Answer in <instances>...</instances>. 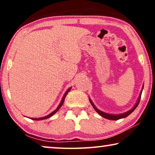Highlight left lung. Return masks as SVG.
I'll list each match as a JSON object with an SVG mask.
<instances>
[{"label":"left lung","mask_w":155,"mask_h":155,"mask_svg":"<svg viewBox=\"0 0 155 155\" xmlns=\"http://www.w3.org/2000/svg\"><path fill=\"white\" fill-rule=\"evenodd\" d=\"M142 92H143V91H141V93H140V97H139L138 99H137V103L135 104V105L134 106V107H133V109H130V111H128L126 112V113H124V114H115V115H114V114H107V113H105V112L101 111H100V110H99L98 109H97V108L94 106V104L92 103V100H91L90 99V101L91 104L92 105L93 108H94V109L95 111H96L97 112V113H98V114H99V115L101 116H102V117H104V118H107V119L116 120L120 119V118H126V117H127V116L130 115V114L131 113H132V112H133V111H134V110H135V109H136V107H137V105L139 104L140 100V98H141V94H142Z\"/></svg>","instance_id":"1"}]
</instances>
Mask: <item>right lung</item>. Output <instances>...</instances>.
I'll return each mask as SVG.
<instances>
[{
	"label": "right lung",
	"instance_id": "obj_1",
	"mask_svg": "<svg viewBox=\"0 0 155 155\" xmlns=\"http://www.w3.org/2000/svg\"><path fill=\"white\" fill-rule=\"evenodd\" d=\"M71 87H70L68 90L66 92H65V94L63 95V99H62V100H61V103H60V104L58 105V107L56 108V109L55 110V111H54L52 112V113H51L50 114H48V116H44V117H42V118H31V119H32V120H44V119H46V118H50L51 116H52L53 115H54V114H56L57 111H58V109H60V108L61 107V106L63 105V102H64V100H65V97H66V95L68 94V93L69 92H70V90H71Z\"/></svg>",
	"mask_w": 155,
	"mask_h": 155
}]
</instances>
